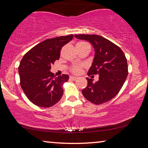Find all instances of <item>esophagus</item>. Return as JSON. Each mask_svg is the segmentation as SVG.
Listing matches in <instances>:
<instances>
[{"label": "esophagus", "mask_w": 148, "mask_h": 148, "mask_svg": "<svg viewBox=\"0 0 148 148\" xmlns=\"http://www.w3.org/2000/svg\"><path fill=\"white\" fill-rule=\"evenodd\" d=\"M70 79H72V80H77V79H78V77H75V76H70Z\"/></svg>", "instance_id": "obj_1"}]
</instances>
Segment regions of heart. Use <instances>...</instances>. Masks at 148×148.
Segmentation results:
<instances>
[{"mask_svg": "<svg viewBox=\"0 0 148 148\" xmlns=\"http://www.w3.org/2000/svg\"><path fill=\"white\" fill-rule=\"evenodd\" d=\"M84 44H86V42H80L77 44V45H84ZM82 65H75V66H74L72 68V72L74 74H79L80 73V72L82 71Z\"/></svg>", "mask_w": 148, "mask_h": 148, "instance_id": "heart-1", "label": "heart"}]
</instances>
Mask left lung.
<instances>
[{"instance_id": "obj_1", "label": "left lung", "mask_w": 148, "mask_h": 148, "mask_svg": "<svg viewBox=\"0 0 148 148\" xmlns=\"http://www.w3.org/2000/svg\"><path fill=\"white\" fill-rule=\"evenodd\" d=\"M76 38L88 41L95 50V56L87 75H99L94 82L87 77V86L82 94L89 102L101 104L116 96L123 86L128 75L125 56L119 47L108 40L96 34L74 35Z\"/></svg>"}]
</instances>
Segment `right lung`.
<instances>
[{"instance_id": "add662e5", "label": "right lung", "mask_w": 148, "mask_h": 148, "mask_svg": "<svg viewBox=\"0 0 148 148\" xmlns=\"http://www.w3.org/2000/svg\"><path fill=\"white\" fill-rule=\"evenodd\" d=\"M74 35L47 39L30 49L20 62V85L30 101L40 107L49 108L57 103L63 95V84L69 76L56 77L51 65L60 57V51Z\"/></svg>"}]
</instances>
